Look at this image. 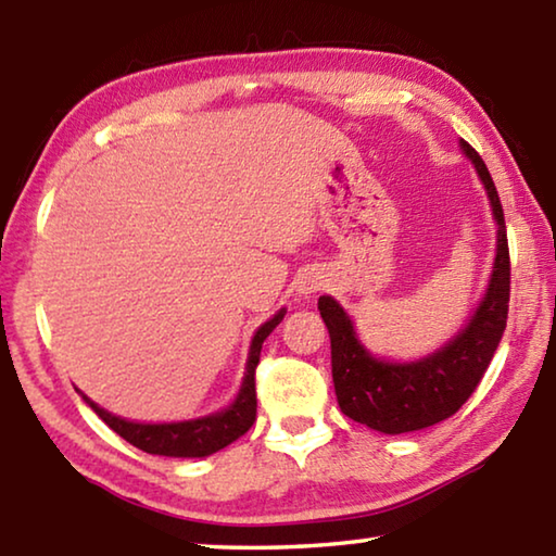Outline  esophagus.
<instances>
[{
  "mask_svg": "<svg viewBox=\"0 0 556 556\" xmlns=\"http://www.w3.org/2000/svg\"><path fill=\"white\" fill-rule=\"evenodd\" d=\"M324 285H326V279L318 275V271H306V275L299 279L296 291L301 296H312V294H316V291H321Z\"/></svg>",
  "mask_w": 556,
  "mask_h": 556,
  "instance_id": "34e87169",
  "label": "esophagus"
}]
</instances>
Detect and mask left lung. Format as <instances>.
<instances>
[{
    "instance_id": "obj_1",
    "label": "left lung",
    "mask_w": 556,
    "mask_h": 556,
    "mask_svg": "<svg viewBox=\"0 0 556 556\" xmlns=\"http://www.w3.org/2000/svg\"><path fill=\"white\" fill-rule=\"evenodd\" d=\"M460 149L481 176L497 223L493 275L466 328L421 361L390 363L365 351V345L357 341L351 316L336 299H318V312L331 336V372L338 407L345 417L382 434L434 427L464 407L491 365L507 324L510 250L503 205L481 154L464 139Z\"/></svg>"
}]
</instances>
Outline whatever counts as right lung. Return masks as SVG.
Segmentation results:
<instances>
[{
	"mask_svg": "<svg viewBox=\"0 0 556 556\" xmlns=\"http://www.w3.org/2000/svg\"><path fill=\"white\" fill-rule=\"evenodd\" d=\"M285 308L269 318L267 324L257 328V333L252 336L248 365H244V378L238 397L228 409L208 414L201 419H188V421H172V425H139V421H127L122 417H115L108 409L98 407L96 402L83 394L92 412L105 421V425L117 431V434L129 441L131 446L147 451V454L156 456H174V458H203L211 456L215 451L232 444L235 439H240L244 431L255 425L257 417V392H255V370L260 363V351L265 338L275 331L281 318H285Z\"/></svg>",
	"mask_w": 556,
	"mask_h": 556,
	"instance_id": "right-lung-1",
	"label": "right lung"
}]
</instances>
